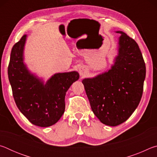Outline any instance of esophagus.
<instances>
[{"mask_svg": "<svg viewBox=\"0 0 157 157\" xmlns=\"http://www.w3.org/2000/svg\"><path fill=\"white\" fill-rule=\"evenodd\" d=\"M79 73L81 76H84L86 75L87 73H88V69H87L86 67H85L84 66H82L79 68Z\"/></svg>", "mask_w": 157, "mask_h": 157, "instance_id": "obj_1", "label": "esophagus"}]
</instances>
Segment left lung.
<instances>
[{
  "instance_id": "left-lung-1",
  "label": "left lung",
  "mask_w": 157,
  "mask_h": 157,
  "mask_svg": "<svg viewBox=\"0 0 157 157\" xmlns=\"http://www.w3.org/2000/svg\"><path fill=\"white\" fill-rule=\"evenodd\" d=\"M111 68L82 83L91 109L101 123L117 126L126 121L141 99L145 64L136 42L122 31Z\"/></svg>"
}]
</instances>
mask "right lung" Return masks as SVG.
<instances>
[{"instance_id": "add662e5", "label": "right lung", "mask_w": 157, "mask_h": 157, "mask_svg": "<svg viewBox=\"0 0 157 157\" xmlns=\"http://www.w3.org/2000/svg\"><path fill=\"white\" fill-rule=\"evenodd\" d=\"M27 35L13 46L8 78L17 107L34 125H53L65 111L66 93L79 78L78 72L57 73L45 82L29 70L24 62Z\"/></svg>"}]
</instances>
